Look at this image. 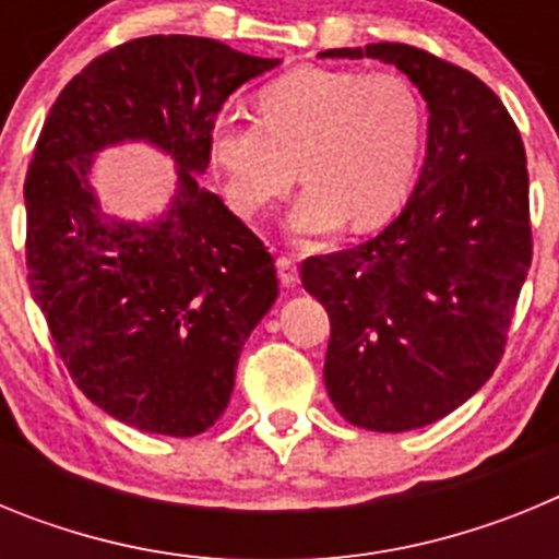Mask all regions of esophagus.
<instances>
[{
  "label": "esophagus",
  "mask_w": 559,
  "mask_h": 559,
  "mask_svg": "<svg viewBox=\"0 0 559 559\" xmlns=\"http://www.w3.org/2000/svg\"><path fill=\"white\" fill-rule=\"evenodd\" d=\"M276 271H280V283H283L285 288H296V283H299V269H296V263L290 257H280V260H276Z\"/></svg>",
  "instance_id": "1"
}]
</instances>
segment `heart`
<instances>
[{
  "label": "heart",
  "mask_w": 559,
  "mask_h": 559,
  "mask_svg": "<svg viewBox=\"0 0 559 559\" xmlns=\"http://www.w3.org/2000/svg\"><path fill=\"white\" fill-rule=\"evenodd\" d=\"M260 120L218 117L210 159L226 199L257 218L308 181L290 212L296 235L349 224L374 229L403 206L417 173L426 111L397 72L302 67L257 95Z\"/></svg>",
  "instance_id": "heart-1"
}]
</instances>
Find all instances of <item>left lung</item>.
<instances>
[{"instance_id":"8db88e82","label":"left lung","mask_w":559,"mask_h":559,"mask_svg":"<svg viewBox=\"0 0 559 559\" xmlns=\"http://www.w3.org/2000/svg\"><path fill=\"white\" fill-rule=\"evenodd\" d=\"M322 58L394 63L431 111L426 165L397 218L302 263L330 316L333 406L367 431H412L473 397L507 347L532 265L526 151L496 92L426 49L380 41Z\"/></svg>"}]
</instances>
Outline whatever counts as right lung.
<instances>
[{
  "label": "right lung",
  "mask_w": 559,
  "mask_h": 559,
  "mask_svg": "<svg viewBox=\"0 0 559 559\" xmlns=\"http://www.w3.org/2000/svg\"><path fill=\"white\" fill-rule=\"evenodd\" d=\"M276 63L215 38H133L83 67L44 120L24 179L29 290L75 386L126 426H215L240 349L280 294L263 240L195 179L224 103ZM122 139L180 165L153 225L108 222L87 187L91 156Z\"/></svg>",
  "instance_id": "add662e5"
}]
</instances>
